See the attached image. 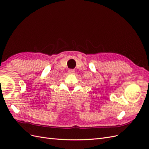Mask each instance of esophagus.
I'll list each match as a JSON object with an SVG mask.
<instances>
[{
  "label": "esophagus",
  "instance_id": "34e87169",
  "mask_svg": "<svg viewBox=\"0 0 149 149\" xmlns=\"http://www.w3.org/2000/svg\"><path fill=\"white\" fill-rule=\"evenodd\" d=\"M68 73L70 74H74L75 73V70H69Z\"/></svg>",
  "mask_w": 149,
  "mask_h": 149
}]
</instances>
